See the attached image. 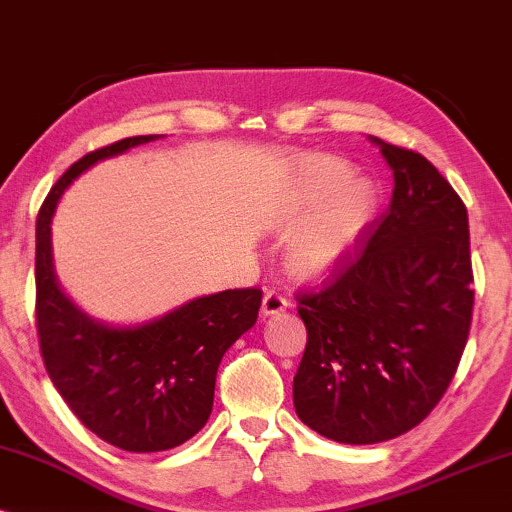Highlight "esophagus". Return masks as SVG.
<instances>
[{
  "label": "esophagus",
  "instance_id": "obj_1",
  "mask_svg": "<svg viewBox=\"0 0 512 512\" xmlns=\"http://www.w3.org/2000/svg\"><path fill=\"white\" fill-rule=\"evenodd\" d=\"M288 306H290L288 297L281 295V292H276V290H269L262 299V313H264V316H276V313L285 311Z\"/></svg>",
  "mask_w": 512,
  "mask_h": 512
}]
</instances>
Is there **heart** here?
<instances>
[{"mask_svg": "<svg viewBox=\"0 0 512 512\" xmlns=\"http://www.w3.org/2000/svg\"><path fill=\"white\" fill-rule=\"evenodd\" d=\"M346 175L342 161L309 159L285 196L281 227L292 229L288 264L299 276L323 274L337 264L370 220V185Z\"/></svg>", "mask_w": 512, "mask_h": 512, "instance_id": "1", "label": "heart"}]
</instances>
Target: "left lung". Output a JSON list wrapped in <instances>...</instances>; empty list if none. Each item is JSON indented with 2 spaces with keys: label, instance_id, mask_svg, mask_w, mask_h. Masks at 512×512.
<instances>
[{
  "label": "left lung",
  "instance_id": "8db88e82",
  "mask_svg": "<svg viewBox=\"0 0 512 512\" xmlns=\"http://www.w3.org/2000/svg\"><path fill=\"white\" fill-rule=\"evenodd\" d=\"M381 145L393 196L320 288L297 292L306 349L297 417L346 445L421 424L452 384L473 320V264L461 196L426 156Z\"/></svg>",
  "mask_w": 512,
  "mask_h": 512
}]
</instances>
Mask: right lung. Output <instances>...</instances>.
I'll use <instances>...</instances> for the list:
<instances>
[{
	"label": "right lung",
	"mask_w": 512,
	"mask_h": 512,
	"mask_svg": "<svg viewBox=\"0 0 512 512\" xmlns=\"http://www.w3.org/2000/svg\"><path fill=\"white\" fill-rule=\"evenodd\" d=\"M159 135H135L81 156L53 185L37 215V337L44 367L88 431L126 452L187 442L213 412L220 360L257 320L260 288L196 297L138 327H109L81 313L56 283L51 217L74 177Z\"/></svg>",
	"instance_id": "right-lung-1"
}]
</instances>
